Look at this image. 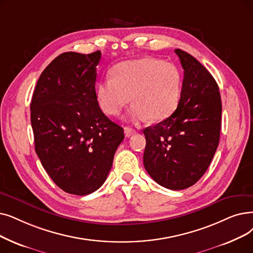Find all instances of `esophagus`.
<instances>
[{
    "label": "esophagus",
    "instance_id": "esophagus-1",
    "mask_svg": "<svg viewBox=\"0 0 253 253\" xmlns=\"http://www.w3.org/2000/svg\"><path fill=\"white\" fill-rule=\"evenodd\" d=\"M124 132H125V135L127 136V137H129V136H131L132 134H134L136 131L134 130V129H132V128H129V127H125V129H124Z\"/></svg>",
    "mask_w": 253,
    "mask_h": 253
}]
</instances>
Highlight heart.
I'll list each match as a JSON object with an SVG mask.
<instances>
[{"label": "heart", "mask_w": 253, "mask_h": 253, "mask_svg": "<svg viewBox=\"0 0 253 253\" xmlns=\"http://www.w3.org/2000/svg\"><path fill=\"white\" fill-rule=\"evenodd\" d=\"M95 93L98 105L108 116H118L132 99L131 121H162L180 103L182 73L175 65L160 59L130 60L115 66L112 78L98 84Z\"/></svg>", "instance_id": "obj_1"}]
</instances>
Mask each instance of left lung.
I'll return each instance as SVG.
<instances>
[{"mask_svg": "<svg viewBox=\"0 0 253 253\" xmlns=\"http://www.w3.org/2000/svg\"><path fill=\"white\" fill-rule=\"evenodd\" d=\"M174 52L184 69L181 100L170 117L144 130V166L159 185L182 190L210 166L220 137L222 106L211 73L188 52Z\"/></svg>", "mask_w": 253, "mask_h": 253, "instance_id": "left-lung-1", "label": "left lung"}]
</instances>
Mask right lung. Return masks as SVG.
Listing matches in <instances>:
<instances>
[{"mask_svg": "<svg viewBox=\"0 0 253 253\" xmlns=\"http://www.w3.org/2000/svg\"><path fill=\"white\" fill-rule=\"evenodd\" d=\"M101 52H63L43 70L31 101L35 151L65 192L86 195L100 188L112 169L124 130L96 99Z\"/></svg>", "mask_w": 253, "mask_h": 253, "instance_id": "1", "label": "right lung"}]
</instances>
